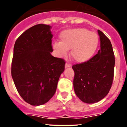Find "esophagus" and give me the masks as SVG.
<instances>
[{
	"label": "esophagus",
	"instance_id": "1",
	"mask_svg": "<svg viewBox=\"0 0 127 127\" xmlns=\"http://www.w3.org/2000/svg\"><path fill=\"white\" fill-rule=\"evenodd\" d=\"M70 66H71V65L69 64H65V68H68V67H70Z\"/></svg>",
	"mask_w": 127,
	"mask_h": 127
}]
</instances>
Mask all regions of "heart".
I'll list each match as a JSON object with an SVG mask.
<instances>
[{
	"instance_id": "b5f03b06",
	"label": "heart",
	"mask_w": 127,
	"mask_h": 127,
	"mask_svg": "<svg viewBox=\"0 0 127 127\" xmlns=\"http://www.w3.org/2000/svg\"><path fill=\"white\" fill-rule=\"evenodd\" d=\"M99 39L95 32L84 28L67 29L60 35V42L53 44L59 56H65L71 49L70 57L74 62L84 63L92 58L98 47Z\"/></svg>"
}]
</instances>
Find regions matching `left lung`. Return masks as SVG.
I'll list each match as a JSON object with an SVG mask.
<instances>
[{
    "mask_svg": "<svg viewBox=\"0 0 127 127\" xmlns=\"http://www.w3.org/2000/svg\"><path fill=\"white\" fill-rule=\"evenodd\" d=\"M100 49L90 60L74 65V89L85 103L94 104L108 94L113 84L115 64L113 46L109 39L98 30Z\"/></svg>",
    "mask_w": 127,
    "mask_h": 127,
    "instance_id": "8db88e82",
    "label": "left lung"
}]
</instances>
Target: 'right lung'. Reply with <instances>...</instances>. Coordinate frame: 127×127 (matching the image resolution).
Listing matches in <instances>:
<instances>
[{"mask_svg":"<svg viewBox=\"0 0 127 127\" xmlns=\"http://www.w3.org/2000/svg\"><path fill=\"white\" fill-rule=\"evenodd\" d=\"M51 27L38 24L25 31L16 41L11 76L25 101L41 105L55 94L65 62L51 55Z\"/></svg>","mask_w":127,"mask_h":127,"instance_id":"obj_1","label":"right lung"}]
</instances>
